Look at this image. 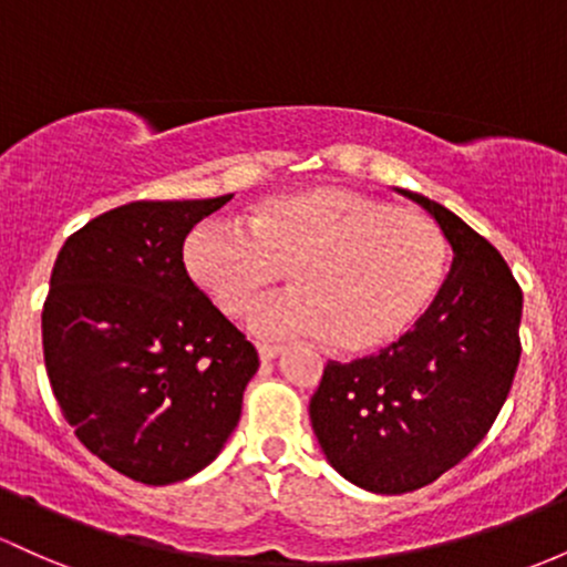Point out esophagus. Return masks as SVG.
Here are the masks:
<instances>
[{"label": "esophagus", "instance_id": "obj_1", "mask_svg": "<svg viewBox=\"0 0 567 567\" xmlns=\"http://www.w3.org/2000/svg\"><path fill=\"white\" fill-rule=\"evenodd\" d=\"M282 352H285L282 347H277V344H258V354H260V360H264V363H269V360L279 358Z\"/></svg>", "mask_w": 567, "mask_h": 567}]
</instances>
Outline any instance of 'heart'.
Wrapping results in <instances>:
<instances>
[{
    "label": "heart",
    "mask_w": 567,
    "mask_h": 567,
    "mask_svg": "<svg viewBox=\"0 0 567 567\" xmlns=\"http://www.w3.org/2000/svg\"><path fill=\"white\" fill-rule=\"evenodd\" d=\"M185 271L226 315L290 274L296 290L260 301V336H315L341 352L388 347L441 288L446 239L427 215L341 185L277 193L245 223L207 220L188 234Z\"/></svg>",
    "instance_id": "obj_1"
}]
</instances>
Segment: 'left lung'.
<instances>
[{"label":"left lung","mask_w":567,"mask_h":567,"mask_svg":"<svg viewBox=\"0 0 567 567\" xmlns=\"http://www.w3.org/2000/svg\"><path fill=\"white\" fill-rule=\"evenodd\" d=\"M395 190L439 223L452 269L412 331L371 358L331 360L309 401L328 463L379 495L425 487L474 452L522 352V290L503 255L444 204Z\"/></svg>","instance_id":"left-lung-1"}]
</instances>
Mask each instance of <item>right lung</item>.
Listing matches in <instances>:
<instances>
[{"mask_svg": "<svg viewBox=\"0 0 567 567\" xmlns=\"http://www.w3.org/2000/svg\"><path fill=\"white\" fill-rule=\"evenodd\" d=\"M231 196L132 202L61 247L42 309L55 401L85 450L174 484L220 455L258 352L193 285L185 236Z\"/></svg>", "mask_w": 567, "mask_h": 567, "instance_id": "right-lung-1", "label": "right lung"}]
</instances>
